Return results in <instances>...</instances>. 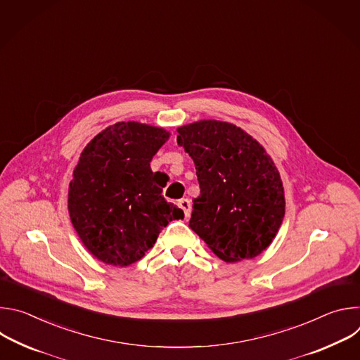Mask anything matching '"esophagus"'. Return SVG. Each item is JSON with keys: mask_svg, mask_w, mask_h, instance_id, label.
Wrapping results in <instances>:
<instances>
[{"mask_svg": "<svg viewBox=\"0 0 360 360\" xmlns=\"http://www.w3.org/2000/svg\"><path fill=\"white\" fill-rule=\"evenodd\" d=\"M178 205H179V208L184 211L185 218H188L191 215V200L188 198H184L179 200Z\"/></svg>", "mask_w": 360, "mask_h": 360, "instance_id": "obj_1", "label": "esophagus"}]
</instances>
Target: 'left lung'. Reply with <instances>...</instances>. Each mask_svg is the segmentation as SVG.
<instances>
[{"label":"left lung","mask_w":360,"mask_h":360,"mask_svg":"<svg viewBox=\"0 0 360 360\" xmlns=\"http://www.w3.org/2000/svg\"><path fill=\"white\" fill-rule=\"evenodd\" d=\"M176 142L192 158L200 188L189 228L225 262L262 253L285 217L282 181L264 146L221 121L184 125Z\"/></svg>","instance_id":"1"}]
</instances>
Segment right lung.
Listing matches in <instances>:
<instances>
[{
	"label": "right lung",
	"mask_w": 360,
	"mask_h": 360,
	"mask_svg": "<svg viewBox=\"0 0 360 360\" xmlns=\"http://www.w3.org/2000/svg\"><path fill=\"white\" fill-rule=\"evenodd\" d=\"M169 138L162 128L118 122L82 150L68 191L71 222L99 261H139L161 231L184 211L162 196L149 162Z\"/></svg>",
	"instance_id": "right-lung-1"
}]
</instances>
